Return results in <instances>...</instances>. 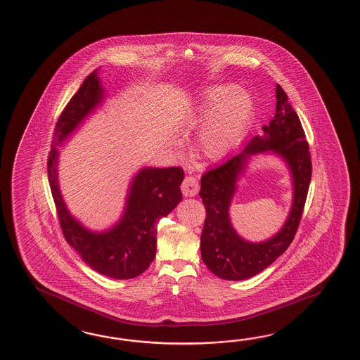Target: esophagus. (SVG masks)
Wrapping results in <instances>:
<instances>
[{"instance_id":"34e87169","label":"esophagus","mask_w":360,"mask_h":360,"mask_svg":"<svg viewBox=\"0 0 360 360\" xmlns=\"http://www.w3.org/2000/svg\"><path fill=\"white\" fill-rule=\"evenodd\" d=\"M198 191H200V184H198L197 179L193 176H186L181 184V192L185 197H194Z\"/></svg>"}]
</instances>
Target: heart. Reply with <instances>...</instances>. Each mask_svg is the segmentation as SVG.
<instances>
[{
	"mask_svg": "<svg viewBox=\"0 0 360 360\" xmlns=\"http://www.w3.org/2000/svg\"><path fill=\"white\" fill-rule=\"evenodd\" d=\"M255 114L250 92L231 84H214L198 93L191 124H202L200 148L205 157L220 159L243 140Z\"/></svg>",
	"mask_w": 360,
	"mask_h": 360,
	"instance_id": "1",
	"label": "heart"
}]
</instances>
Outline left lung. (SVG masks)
Here are the masks:
<instances>
[{
	"mask_svg": "<svg viewBox=\"0 0 360 360\" xmlns=\"http://www.w3.org/2000/svg\"><path fill=\"white\" fill-rule=\"evenodd\" d=\"M262 129L263 134L245 143L243 150L202 176L200 195L206 209L201 236L202 260L214 275L223 280L240 281L250 278L284 254L300 226L309 192L312 174L309 143L300 117L278 84L276 114ZM262 153L276 155L290 169L293 186L292 206L277 234L264 242L251 243L233 229L229 207L236 191L238 180L250 157Z\"/></svg>",
	"mask_w": 360,
	"mask_h": 360,
	"instance_id": "8db88e82",
	"label": "left lung"
}]
</instances>
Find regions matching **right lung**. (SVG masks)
<instances>
[{
  "instance_id": "add662e5",
  "label": "right lung",
  "mask_w": 360,
  "mask_h": 360,
  "mask_svg": "<svg viewBox=\"0 0 360 360\" xmlns=\"http://www.w3.org/2000/svg\"><path fill=\"white\" fill-rule=\"evenodd\" d=\"M105 97L98 70H94L70 100L56 124L48 159V177L66 241L96 272L128 280L140 276L155 258L157 226L181 201L180 185L184 171L180 167L141 168L129 183L122 215L109 229L92 231L72 217L59 189L58 148L102 105Z\"/></svg>"
}]
</instances>
